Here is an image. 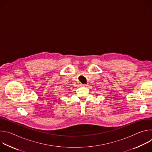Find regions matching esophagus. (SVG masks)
Masks as SVG:
<instances>
[{
	"label": "esophagus",
	"instance_id": "obj_1",
	"mask_svg": "<svg viewBox=\"0 0 152 152\" xmlns=\"http://www.w3.org/2000/svg\"><path fill=\"white\" fill-rule=\"evenodd\" d=\"M82 86H86V84H81L80 85Z\"/></svg>",
	"mask_w": 152,
	"mask_h": 152
}]
</instances>
